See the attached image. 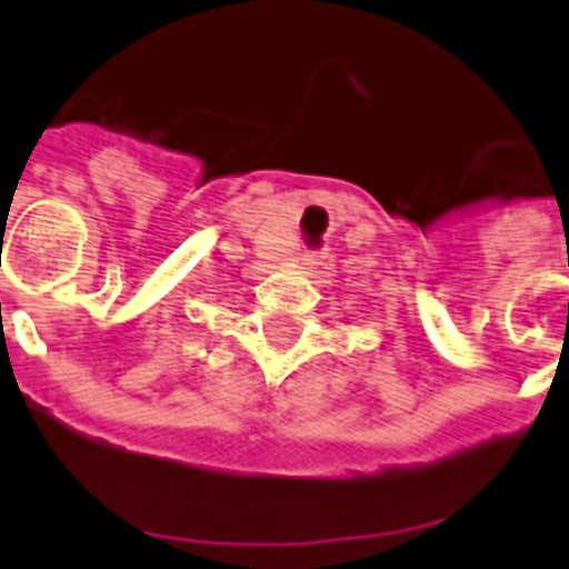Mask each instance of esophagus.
<instances>
[{
  "label": "esophagus",
  "mask_w": 569,
  "mask_h": 569,
  "mask_svg": "<svg viewBox=\"0 0 569 569\" xmlns=\"http://www.w3.org/2000/svg\"><path fill=\"white\" fill-rule=\"evenodd\" d=\"M322 259H325L322 253H303L301 262H303V266H310V268H313V266H322Z\"/></svg>",
  "instance_id": "obj_1"
}]
</instances>
